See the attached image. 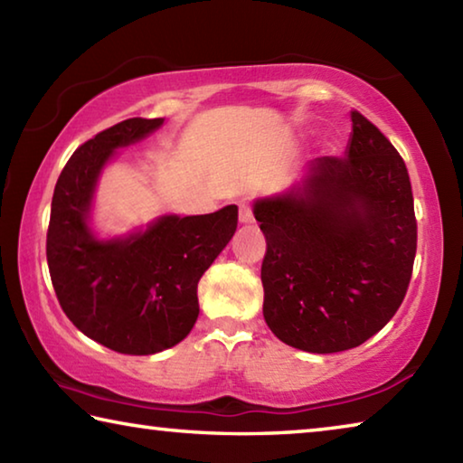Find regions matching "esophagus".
Instances as JSON below:
<instances>
[{
  "instance_id": "1",
  "label": "esophagus",
  "mask_w": 463,
  "mask_h": 463,
  "mask_svg": "<svg viewBox=\"0 0 463 463\" xmlns=\"http://www.w3.org/2000/svg\"><path fill=\"white\" fill-rule=\"evenodd\" d=\"M239 222L241 224H253L255 222L253 210H250L249 203H241V206H239Z\"/></svg>"
}]
</instances>
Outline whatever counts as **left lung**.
Here are the masks:
<instances>
[{"mask_svg": "<svg viewBox=\"0 0 463 463\" xmlns=\"http://www.w3.org/2000/svg\"><path fill=\"white\" fill-rule=\"evenodd\" d=\"M345 156H318L286 192L253 202L268 241L263 317L308 354L359 347L396 315L417 253L409 171L390 140L351 112Z\"/></svg>", "mask_w": 463, "mask_h": 463, "instance_id": "1", "label": "left lung"}]
</instances>
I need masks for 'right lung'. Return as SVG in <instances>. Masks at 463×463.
<instances>
[{
    "instance_id": "right-lung-1",
    "label": "right lung",
    "mask_w": 463,
    "mask_h": 463,
    "mask_svg": "<svg viewBox=\"0 0 463 463\" xmlns=\"http://www.w3.org/2000/svg\"><path fill=\"white\" fill-rule=\"evenodd\" d=\"M165 118H130L83 143L54 185L46 261L61 308L104 347L153 355L184 341L200 315L198 281L237 231L239 208L165 214L120 237L91 226L99 177L118 148Z\"/></svg>"
}]
</instances>
